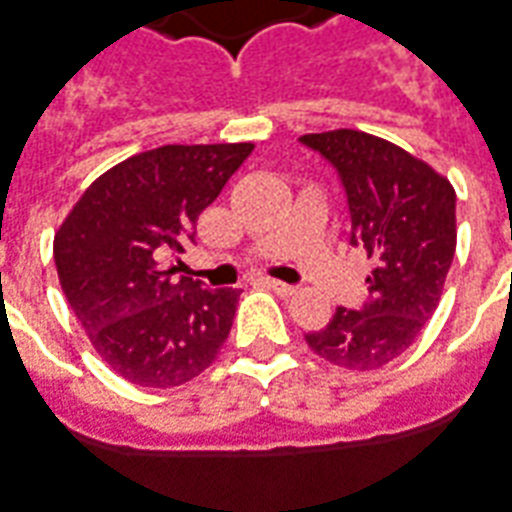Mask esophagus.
Here are the masks:
<instances>
[{"label":"esophagus","mask_w":512,"mask_h":512,"mask_svg":"<svg viewBox=\"0 0 512 512\" xmlns=\"http://www.w3.org/2000/svg\"><path fill=\"white\" fill-rule=\"evenodd\" d=\"M263 285H266V288H271L274 293H280V296H291V293H296V288H293V285H288V282H280V280H263Z\"/></svg>","instance_id":"esophagus-1"}]
</instances>
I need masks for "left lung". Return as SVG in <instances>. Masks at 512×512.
Listing matches in <instances>:
<instances>
[{
	"label": "left lung",
	"mask_w": 512,
	"mask_h": 512,
	"mask_svg": "<svg viewBox=\"0 0 512 512\" xmlns=\"http://www.w3.org/2000/svg\"><path fill=\"white\" fill-rule=\"evenodd\" d=\"M302 144L338 169L352 246L374 260L363 310L338 307L305 341L332 366L377 371L413 346L441 302L457 246L455 188L430 163L371 132H307Z\"/></svg>",
	"instance_id": "8db88e82"
}]
</instances>
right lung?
<instances>
[{"label": "right lung", "mask_w": 512, "mask_h": 512, "mask_svg": "<svg viewBox=\"0 0 512 512\" xmlns=\"http://www.w3.org/2000/svg\"><path fill=\"white\" fill-rule=\"evenodd\" d=\"M255 144H166L96 177L55 232L66 302L121 380L177 388L227 341L241 291L177 277L196 221Z\"/></svg>", "instance_id": "obj_1"}]
</instances>
